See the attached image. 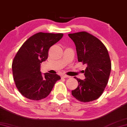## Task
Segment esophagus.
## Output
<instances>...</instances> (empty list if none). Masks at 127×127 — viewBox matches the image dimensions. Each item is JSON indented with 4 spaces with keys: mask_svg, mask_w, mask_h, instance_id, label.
<instances>
[{
    "mask_svg": "<svg viewBox=\"0 0 127 127\" xmlns=\"http://www.w3.org/2000/svg\"><path fill=\"white\" fill-rule=\"evenodd\" d=\"M62 78H70V76H68V75H64H64H62Z\"/></svg>",
    "mask_w": 127,
    "mask_h": 127,
    "instance_id": "obj_1",
    "label": "esophagus"
}]
</instances>
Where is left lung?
<instances>
[{
  "label": "left lung",
  "mask_w": 127,
  "mask_h": 127,
  "mask_svg": "<svg viewBox=\"0 0 127 127\" xmlns=\"http://www.w3.org/2000/svg\"><path fill=\"white\" fill-rule=\"evenodd\" d=\"M68 35L75 44L78 62L87 65L83 71L85 79L75 77L78 86L72 94L81 102L94 101L101 96L108 83L111 62L107 49L98 38L86 32Z\"/></svg>",
  "instance_id": "1"
}]
</instances>
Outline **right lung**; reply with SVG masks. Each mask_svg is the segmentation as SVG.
<instances>
[{
	"instance_id": "right-lung-1",
	"label": "right lung",
	"mask_w": 127,
	"mask_h": 127,
	"mask_svg": "<svg viewBox=\"0 0 127 127\" xmlns=\"http://www.w3.org/2000/svg\"><path fill=\"white\" fill-rule=\"evenodd\" d=\"M63 36V33L39 32L29 37L19 49L12 62V73L16 87L24 97L33 100L46 98L61 79L57 74L42 75L40 64L48 59L51 46Z\"/></svg>"
}]
</instances>
